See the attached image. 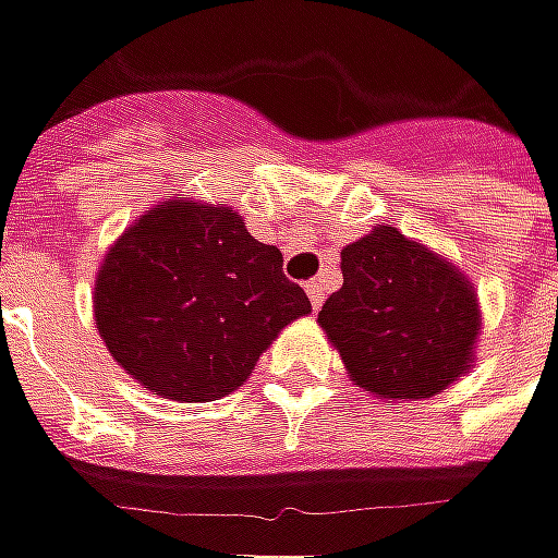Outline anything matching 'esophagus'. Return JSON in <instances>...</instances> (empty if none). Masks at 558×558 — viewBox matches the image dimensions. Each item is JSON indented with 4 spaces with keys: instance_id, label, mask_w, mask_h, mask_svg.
<instances>
[{
    "instance_id": "esophagus-1",
    "label": "esophagus",
    "mask_w": 558,
    "mask_h": 558,
    "mask_svg": "<svg viewBox=\"0 0 558 558\" xmlns=\"http://www.w3.org/2000/svg\"><path fill=\"white\" fill-rule=\"evenodd\" d=\"M305 293H308V300H312V305L318 308V305L325 303V296H327V283H325V278L308 280V283H305Z\"/></svg>"
}]
</instances>
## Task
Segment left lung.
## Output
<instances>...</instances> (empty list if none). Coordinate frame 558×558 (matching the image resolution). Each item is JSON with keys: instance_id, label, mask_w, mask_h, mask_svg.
I'll list each match as a JSON object with an SVG mask.
<instances>
[{"instance_id": "8db88e82", "label": "left lung", "mask_w": 558, "mask_h": 558, "mask_svg": "<svg viewBox=\"0 0 558 558\" xmlns=\"http://www.w3.org/2000/svg\"><path fill=\"white\" fill-rule=\"evenodd\" d=\"M340 268L318 322L359 387L424 400L465 375L481 315L462 271L384 225L347 246Z\"/></svg>"}]
</instances>
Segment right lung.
<instances>
[{"label": "right lung", "instance_id": "obj_1", "mask_svg": "<svg viewBox=\"0 0 558 558\" xmlns=\"http://www.w3.org/2000/svg\"><path fill=\"white\" fill-rule=\"evenodd\" d=\"M96 327L128 375L165 400L211 402L253 375L258 355L312 303L278 246L225 206L190 199L143 215L106 255Z\"/></svg>", "mask_w": 558, "mask_h": 558}]
</instances>
